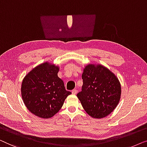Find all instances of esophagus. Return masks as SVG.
I'll return each mask as SVG.
<instances>
[{
  "mask_svg": "<svg viewBox=\"0 0 147 147\" xmlns=\"http://www.w3.org/2000/svg\"><path fill=\"white\" fill-rule=\"evenodd\" d=\"M77 92H78V90H76V89H74V90H72V93H73V94H76V93H77Z\"/></svg>",
  "mask_w": 147,
  "mask_h": 147,
  "instance_id": "1",
  "label": "esophagus"
}]
</instances>
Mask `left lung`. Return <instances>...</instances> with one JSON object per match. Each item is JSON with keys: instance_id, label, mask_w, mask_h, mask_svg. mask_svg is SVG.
Instances as JSON below:
<instances>
[{"instance_id": "1", "label": "left lung", "mask_w": 147, "mask_h": 147, "mask_svg": "<svg viewBox=\"0 0 147 147\" xmlns=\"http://www.w3.org/2000/svg\"><path fill=\"white\" fill-rule=\"evenodd\" d=\"M82 78V91L76 96L84 111L95 119L111 114L121 94V83L115 74L99 64H88L83 69Z\"/></svg>"}]
</instances>
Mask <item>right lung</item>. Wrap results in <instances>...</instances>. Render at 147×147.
Returning <instances> with one entry per match:
<instances>
[{
    "mask_svg": "<svg viewBox=\"0 0 147 147\" xmlns=\"http://www.w3.org/2000/svg\"><path fill=\"white\" fill-rule=\"evenodd\" d=\"M59 67L45 62L32 69L22 82L21 95L30 113L49 119L59 112L70 91L58 76Z\"/></svg>",
    "mask_w": 147,
    "mask_h": 147,
    "instance_id": "1",
    "label": "right lung"
}]
</instances>
